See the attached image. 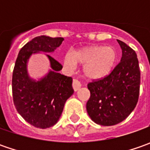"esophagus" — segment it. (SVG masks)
<instances>
[{
	"label": "esophagus",
	"instance_id": "esophagus-1",
	"mask_svg": "<svg viewBox=\"0 0 150 150\" xmlns=\"http://www.w3.org/2000/svg\"><path fill=\"white\" fill-rule=\"evenodd\" d=\"M81 83H80V82L77 80V79H74L73 80V82H72V88H73V89L74 91L76 92V91H78L80 88H81Z\"/></svg>",
	"mask_w": 150,
	"mask_h": 150
}]
</instances>
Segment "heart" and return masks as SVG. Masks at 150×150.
<instances>
[{"label": "heart", "mask_w": 150, "mask_h": 150, "mask_svg": "<svg viewBox=\"0 0 150 150\" xmlns=\"http://www.w3.org/2000/svg\"><path fill=\"white\" fill-rule=\"evenodd\" d=\"M117 54L111 47L94 45L85 47L66 55L64 63L68 67L75 64L83 66L85 77L89 79H101L108 75L116 62Z\"/></svg>", "instance_id": "b5f03b06"}]
</instances>
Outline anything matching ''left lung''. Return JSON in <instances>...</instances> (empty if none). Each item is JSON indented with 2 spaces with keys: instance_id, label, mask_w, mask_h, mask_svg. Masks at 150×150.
Segmentation results:
<instances>
[{
  "instance_id": "left-lung-1",
  "label": "left lung",
  "mask_w": 150,
  "mask_h": 150,
  "mask_svg": "<svg viewBox=\"0 0 150 150\" xmlns=\"http://www.w3.org/2000/svg\"><path fill=\"white\" fill-rule=\"evenodd\" d=\"M121 61L103 78L88 84L90 98L87 112L98 124L112 126L119 124L134 109L139 100L140 71L136 52L122 41Z\"/></svg>"
}]
</instances>
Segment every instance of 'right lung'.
Here are the masks:
<instances>
[{
	"label": "right lung",
	"instance_id": "right-lung-1",
	"mask_svg": "<svg viewBox=\"0 0 150 150\" xmlns=\"http://www.w3.org/2000/svg\"><path fill=\"white\" fill-rule=\"evenodd\" d=\"M63 40L47 36L33 38L20 50L15 63L13 103L21 116L36 128L47 129L57 123L66 101L73 93L72 78L59 73L62 66L47 54L52 70L41 80H33L27 73V62L34 53L54 52Z\"/></svg>",
	"mask_w": 150,
	"mask_h": 150
}]
</instances>
